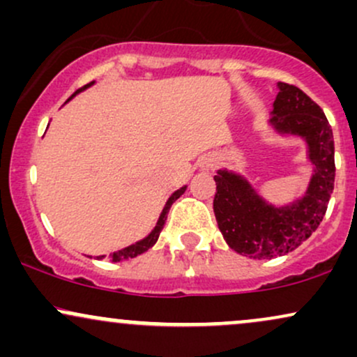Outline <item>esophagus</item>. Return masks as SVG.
Here are the masks:
<instances>
[{"instance_id":"34e87169","label":"esophagus","mask_w":357,"mask_h":357,"mask_svg":"<svg viewBox=\"0 0 357 357\" xmlns=\"http://www.w3.org/2000/svg\"><path fill=\"white\" fill-rule=\"evenodd\" d=\"M213 166H215V161H213L211 158H203V159H199V167H202L203 171H210Z\"/></svg>"}]
</instances>
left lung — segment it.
<instances>
[{
	"mask_svg": "<svg viewBox=\"0 0 357 357\" xmlns=\"http://www.w3.org/2000/svg\"><path fill=\"white\" fill-rule=\"evenodd\" d=\"M267 126L278 137H298L305 144L310 174L305 191L294 202L265 199L245 174L218 169L213 199L216 223L233 252L270 260L296 250L317 230L334 190V137L327 117L301 89L278 82Z\"/></svg>",
	"mask_w": 357,
	"mask_h": 357,
	"instance_id": "obj_1",
	"label": "left lung"
}]
</instances>
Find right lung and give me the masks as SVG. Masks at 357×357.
Returning a JSON list of instances; mask_svg holds the SVG:
<instances>
[{"instance_id":"1","label":"right lung","mask_w":357,"mask_h":357,"mask_svg":"<svg viewBox=\"0 0 357 357\" xmlns=\"http://www.w3.org/2000/svg\"><path fill=\"white\" fill-rule=\"evenodd\" d=\"M93 84H96V82H90V84L85 85V87L79 89V90H77L75 93H73V96L70 97V99H73V97H75L77 93L84 92V90H87L89 87H92ZM70 99H68V100H70ZM186 188H188V186H183V188H179L178 191H174L173 195L169 196V199H167V202H166L165 208H162L161 215H159V218H158V223H155V227L153 228V230H151L149 235L144 236V238H142V240L136 241V243L129 245V247H126V248H121V250H117V252H112V253H110V255H109L110 260H112V261H122V260H129V258H134V257L141 255V253L147 252V250H149L151 247H154V245H155V241H158V238H159V235H161L162 228H165V223H166V218H167V213H169V208L173 206V203L176 202V199H178L179 196H181L184 191H186ZM90 258H92V257H90ZM96 258H97V260H102V258H105V255H100V257H96Z\"/></svg>"}]
</instances>
